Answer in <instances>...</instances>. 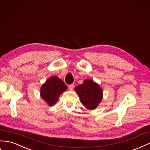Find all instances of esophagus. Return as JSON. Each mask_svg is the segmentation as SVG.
Returning a JSON list of instances; mask_svg holds the SVG:
<instances>
[{"label":"esophagus","mask_w":150,"mask_h":150,"mask_svg":"<svg viewBox=\"0 0 150 150\" xmlns=\"http://www.w3.org/2000/svg\"><path fill=\"white\" fill-rule=\"evenodd\" d=\"M68 88H69V90H72V89L74 88V84H72L68 85Z\"/></svg>","instance_id":"34e87169"}]
</instances>
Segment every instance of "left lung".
Segmentation results:
<instances>
[{"label": "left lung", "mask_w": 150, "mask_h": 150, "mask_svg": "<svg viewBox=\"0 0 150 150\" xmlns=\"http://www.w3.org/2000/svg\"><path fill=\"white\" fill-rule=\"evenodd\" d=\"M79 95L81 102L90 110H93L102 99V90L99 85L90 79L85 80L83 84L74 89Z\"/></svg>", "instance_id": "8db88e82"}]
</instances>
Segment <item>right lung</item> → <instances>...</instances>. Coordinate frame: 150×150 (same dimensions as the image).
<instances>
[{
	"label": "right lung",
	"mask_w": 150,
	"mask_h": 150,
	"mask_svg": "<svg viewBox=\"0 0 150 150\" xmlns=\"http://www.w3.org/2000/svg\"><path fill=\"white\" fill-rule=\"evenodd\" d=\"M67 90V86L58 77L52 76L47 79L40 90L42 98L50 106L54 105L60 95Z\"/></svg>",
	"instance_id": "right-lung-1"
}]
</instances>
